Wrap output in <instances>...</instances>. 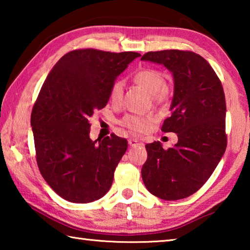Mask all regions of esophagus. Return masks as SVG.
<instances>
[{"mask_svg":"<svg viewBox=\"0 0 250 250\" xmlns=\"http://www.w3.org/2000/svg\"><path fill=\"white\" fill-rule=\"evenodd\" d=\"M128 142H129V146H138L141 145L140 141H139L137 138H130Z\"/></svg>","mask_w":250,"mask_h":250,"instance_id":"34e87169","label":"esophagus"}]
</instances>
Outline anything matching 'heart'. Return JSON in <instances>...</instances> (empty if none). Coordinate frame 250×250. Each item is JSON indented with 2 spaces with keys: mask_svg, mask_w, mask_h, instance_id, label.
Segmentation results:
<instances>
[{
  "mask_svg": "<svg viewBox=\"0 0 250 250\" xmlns=\"http://www.w3.org/2000/svg\"><path fill=\"white\" fill-rule=\"evenodd\" d=\"M133 80L141 87L145 88L147 92L152 95V98L155 103H164L170 98L171 91L166 84V78L164 75L160 70L154 68H145L138 70L133 75ZM124 82L120 79H117L112 83L110 87L109 96L112 103H120L124 96ZM153 121V118L146 115H126L122 118L120 124L131 132L141 133L150 128V125Z\"/></svg>",
  "mask_w": 250,
  "mask_h": 250,
  "instance_id": "obj_1",
  "label": "heart"
}]
</instances>
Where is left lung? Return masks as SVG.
<instances>
[{
  "instance_id": "8db88e82",
  "label": "left lung",
  "mask_w": 250,
  "mask_h": 250,
  "mask_svg": "<svg viewBox=\"0 0 250 250\" xmlns=\"http://www.w3.org/2000/svg\"><path fill=\"white\" fill-rule=\"evenodd\" d=\"M141 59L162 64L173 74L171 116L164 120L161 130L174 132L179 138L167 150L159 141L146 146L143 183L156 197L182 200L205 184L225 153V94L211 66L194 52H149Z\"/></svg>"
}]
</instances>
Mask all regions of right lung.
Returning a JSON list of instances; mask_svg holds the SVG:
<instances>
[{
  "mask_svg": "<svg viewBox=\"0 0 250 250\" xmlns=\"http://www.w3.org/2000/svg\"><path fill=\"white\" fill-rule=\"evenodd\" d=\"M140 56L134 52L71 50L42 86L31 116L36 161L42 176L64 200L90 203L111 188L128 141L113 133L92 141L88 118L105 107L112 83Z\"/></svg>",
  "mask_w": 250,
  "mask_h": 250,
  "instance_id": "obj_1",
  "label": "right lung"
}]
</instances>
